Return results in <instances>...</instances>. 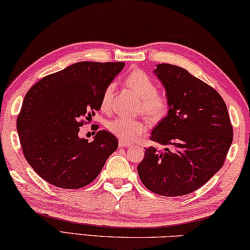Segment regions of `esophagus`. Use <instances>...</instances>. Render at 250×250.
Returning a JSON list of instances; mask_svg holds the SVG:
<instances>
[{"instance_id": "1", "label": "esophagus", "mask_w": 250, "mask_h": 250, "mask_svg": "<svg viewBox=\"0 0 250 250\" xmlns=\"http://www.w3.org/2000/svg\"><path fill=\"white\" fill-rule=\"evenodd\" d=\"M118 145H120V147H130L132 145L129 144V143H126L124 141H120V143H118Z\"/></svg>"}]
</instances>
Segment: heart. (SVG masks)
I'll list each match as a JSON object with an SVG mask.
<instances>
[{
    "label": "heart",
    "mask_w": 250,
    "mask_h": 250,
    "mask_svg": "<svg viewBox=\"0 0 250 250\" xmlns=\"http://www.w3.org/2000/svg\"><path fill=\"white\" fill-rule=\"evenodd\" d=\"M126 85L140 98L138 109L150 121H158L166 115L169 109V98L165 92L156 89L153 77L142 69H135L125 77ZM114 92V85L109 84L102 96V108L108 109ZM110 133L117 138L133 142L146 133L147 124L138 118L117 116L106 124Z\"/></svg>",
    "instance_id": "obj_1"
}]
</instances>
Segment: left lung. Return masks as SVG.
Wrapping results in <instances>:
<instances>
[{
  "label": "left lung",
  "mask_w": 250,
  "mask_h": 250,
  "mask_svg": "<svg viewBox=\"0 0 250 250\" xmlns=\"http://www.w3.org/2000/svg\"><path fill=\"white\" fill-rule=\"evenodd\" d=\"M154 73L165 87L169 109L153 129L150 141L169 148H145L138 175L155 194H190L224 165L232 142L227 106L217 91L185 68L158 64Z\"/></svg>",
  "instance_id": "obj_1"
}]
</instances>
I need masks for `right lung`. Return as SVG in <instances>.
<instances>
[{
    "label": "right lung",
    "mask_w": 250,
    "mask_h": 250,
    "mask_svg": "<svg viewBox=\"0 0 250 250\" xmlns=\"http://www.w3.org/2000/svg\"><path fill=\"white\" fill-rule=\"evenodd\" d=\"M125 63L80 62L43 77L28 89L16 120L27 163L44 181L77 189L95 179L118 141L98 130L93 142L80 127L101 108L105 88Z\"/></svg>",
    "instance_id": "add662e5"
}]
</instances>
